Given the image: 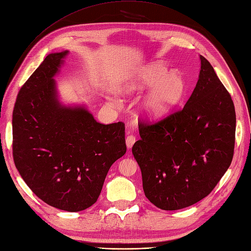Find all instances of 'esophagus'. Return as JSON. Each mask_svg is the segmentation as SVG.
<instances>
[{
	"label": "esophagus",
	"instance_id": "34e87169",
	"mask_svg": "<svg viewBox=\"0 0 251 251\" xmlns=\"http://www.w3.org/2000/svg\"><path fill=\"white\" fill-rule=\"evenodd\" d=\"M136 137L134 136V135H129V136H127L126 137V147H127V149H130L133 147V145L135 144V142H136Z\"/></svg>",
	"mask_w": 251,
	"mask_h": 251
}]
</instances>
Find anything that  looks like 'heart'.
<instances>
[{
  "label": "heart",
  "instance_id": "heart-1",
  "mask_svg": "<svg viewBox=\"0 0 251 251\" xmlns=\"http://www.w3.org/2000/svg\"><path fill=\"white\" fill-rule=\"evenodd\" d=\"M149 91L139 106V113L150 122H158L169 116L183 99L186 82L176 70L168 73L161 63H151L136 70L121 88L124 94Z\"/></svg>",
  "mask_w": 251,
  "mask_h": 251
}]
</instances>
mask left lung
Listing matches in <instances>:
<instances>
[{"instance_id":"8db88e82","label":"left lung","mask_w":251,"mask_h":251,"mask_svg":"<svg viewBox=\"0 0 251 251\" xmlns=\"http://www.w3.org/2000/svg\"><path fill=\"white\" fill-rule=\"evenodd\" d=\"M196 87L181 110L162 121L141 123L132 152L148 200L176 210L206 197L233 159L236 114L229 92L200 55Z\"/></svg>"}]
</instances>
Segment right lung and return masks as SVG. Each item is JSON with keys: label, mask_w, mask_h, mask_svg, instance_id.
<instances>
[{"label": "right lung", "mask_w": 251, "mask_h": 251, "mask_svg": "<svg viewBox=\"0 0 251 251\" xmlns=\"http://www.w3.org/2000/svg\"><path fill=\"white\" fill-rule=\"evenodd\" d=\"M67 54L48 55L20 89L12 119L13 158L40 199L75 212L97 201L126 146L124 123L102 125L83 105L59 101L54 76Z\"/></svg>", "instance_id": "add662e5"}]
</instances>
